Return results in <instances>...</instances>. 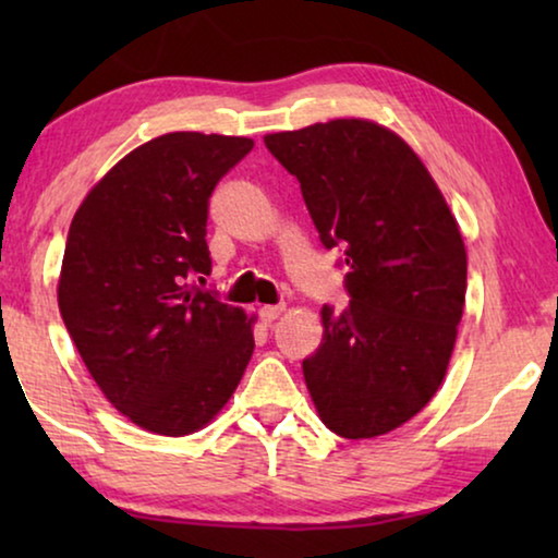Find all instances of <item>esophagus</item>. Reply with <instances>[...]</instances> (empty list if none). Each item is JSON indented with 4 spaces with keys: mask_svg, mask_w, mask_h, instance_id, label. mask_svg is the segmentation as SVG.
<instances>
[{
    "mask_svg": "<svg viewBox=\"0 0 558 558\" xmlns=\"http://www.w3.org/2000/svg\"><path fill=\"white\" fill-rule=\"evenodd\" d=\"M281 312H284V304H266V307L258 310V317H262L264 325H269L281 315Z\"/></svg>",
    "mask_w": 558,
    "mask_h": 558,
    "instance_id": "esophagus-1",
    "label": "esophagus"
}]
</instances>
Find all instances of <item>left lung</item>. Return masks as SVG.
Returning <instances> with one entry per match:
<instances>
[{"label": "left lung", "mask_w": 558, "mask_h": 558, "mask_svg": "<svg viewBox=\"0 0 558 558\" xmlns=\"http://www.w3.org/2000/svg\"><path fill=\"white\" fill-rule=\"evenodd\" d=\"M300 180L325 248H342V312L325 304V335L302 361L319 418L371 439L416 416L445 378L462 319L468 254L439 187L401 136L335 119L264 136Z\"/></svg>", "instance_id": "1"}]
</instances>
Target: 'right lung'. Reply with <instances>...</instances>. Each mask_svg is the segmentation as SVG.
<instances>
[{
	"instance_id": "1",
	"label": "right lung",
	"mask_w": 558,
	"mask_h": 558,
	"mask_svg": "<svg viewBox=\"0 0 558 558\" xmlns=\"http://www.w3.org/2000/svg\"><path fill=\"white\" fill-rule=\"evenodd\" d=\"M254 142L172 132L86 195L65 241L58 304L106 399L142 429L210 422L254 353L251 319L193 284L210 274L208 203Z\"/></svg>"
}]
</instances>
